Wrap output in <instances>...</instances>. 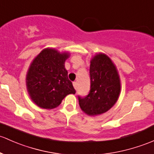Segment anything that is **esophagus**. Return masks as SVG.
Returning a JSON list of instances; mask_svg holds the SVG:
<instances>
[{
  "label": "esophagus",
  "instance_id": "34e87169",
  "mask_svg": "<svg viewBox=\"0 0 154 154\" xmlns=\"http://www.w3.org/2000/svg\"><path fill=\"white\" fill-rule=\"evenodd\" d=\"M73 85H74V88H75L76 90H77V83L76 82H73Z\"/></svg>",
  "mask_w": 154,
  "mask_h": 154
}]
</instances>
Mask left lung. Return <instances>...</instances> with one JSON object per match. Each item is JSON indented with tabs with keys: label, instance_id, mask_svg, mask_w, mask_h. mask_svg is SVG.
Wrapping results in <instances>:
<instances>
[{
	"label": "left lung",
	"instance_id": "1",
	"mask_svg": "<svg viewBox=\"0 0 154 154\" xmlns=\"http://www.w3.org/2000/svg\"><path fill=\"white\" fill-rule=\"evenodd\" d=\"M90 63L91 89L85 97H78L79 105L87 115L97 116L116 103L120 94V79L116 66L106 54H96Z\"/></svg>",
	"mask_w": 154,
	"mask_h": 154
}]
</instances>
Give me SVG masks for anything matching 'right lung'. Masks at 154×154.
Wrapping results in <instances>:
<instances>
[{"instance_id":"obj_1","label":"right lung","mask_w":154,"mask_h":154,"mask_svg":"<svg viewBox=\"0 0 154 154\" xmlns=\"http://www.w3.org/2000/svg\"><path fill=\"white\" fill-rule=\"evenodd\" d=\"M69 56V52L46 48L31 63L26 83L31 100L40 108L53 109L60 106L68 94H75L65 68Z\"/></svg>"}]
</instances>
